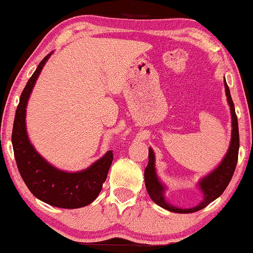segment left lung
I'll use <instances>...</instances> for the list:
<instances>
[{
	"label": "left lung",
	"instance_id": "left-lung-1",
	"mask_svg": "<svg viewBox=\"0 0 253 253\" xmlns=\"http://www.w3.org/2000/svg\"><path fill=\"white\" fill-rule=\"evenodd\" d=\"M225 84V92H226L227 102L231 109V117H232V133H231L230 148H228L226 155H225L220 165L216 167L214 170L207 174L204 179L199 181V187L204 194V199L200 204L197 205L192 209H180V207L174 206L169 204L165 198L166 186L160 181L156 174L155 169V155L151 148H149V162L145 167L144 170V182L147 191L151 200L154 203L161 206L162 209L170 211L175 213H193L205 209L207 205L214 201L224 193L226 187L232 179L234 169H236L237 161H238V151H239V130H238V120H237L236 110H234V104L232 98H231L230 88H228L226 80Z\"/></svg>",
	"mask_w": 253,
	"mask_h": 253
}]
</instances>
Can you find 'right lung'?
<instances>
[{
    "mask_svg": "<svg viewBox=\"0 0 253 253\" xmlns=\"http://www.w3.org/2000/svg\"><path fill=\"white\" fill-rule=\"evenodd\" d=\"M52 53L46 55L23 88L15 114L11 143L21 177L39 200L60 209H79L87 206L99 195L108 176L114 154L109 150L93 165L76 173L53 167L34 149L26 129V108L35 82Z\"/></svg>",
    "mask_w": 253,
    "mask_h": 253,
    "instance_id": "1",
    "label": "right lung"
}]
</instances>
